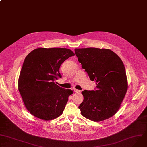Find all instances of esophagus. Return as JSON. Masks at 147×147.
<instances>
[{"label":"esophagus","mask_w":147,"mask_h":147,"mask_svg":"<svg viewBox=\"0 0 147 147\" xmlns=\"http://www.w3.org/2000/svg\"><path fill=\"white\" fill-rule=\"evenodd\" d=\"M74 92L76 93H80L81 92V91H80V90H78L76 89H74Z\"/></svg>","instance_id":"34e87169"}]
</instances>
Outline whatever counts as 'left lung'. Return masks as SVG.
Segmentation results:
<instances>
[{"mask_svg": "<svg viewBox=\"0 0 147 147\" xmlns=\"http://www.w3.org/2000/svg\"><path fill=\"white\" fill-rule=\"evenodd\" d=\"M79 62L90 80L96 82V91L82 92L84 100L79 106L81 114L95 122L114 115L128 90L124 65L119 56L109 49H75Z\"/></svg>", "mask_w": 147, "mask_h": 147, "instance_id": "8db88e82", "label": "left lung"}]
</instances>
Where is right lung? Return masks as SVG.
I'll use <instances>...</instances> for the list:
<instances>
[{
	"label": "right lung",
	"mask_w": 147,
	"mask_h": 147,
	"mask_svg": "<svg viewBox=\"0 0 147 147\" xmlns=\"http://www.w3.org/2000/svg\"><path fill=\"white\" fill-rule=\"evenodd\" d=\"M75 53L60 48H39L25 58L18 80V89L24 105L32 115L45 121L61 115L71 89L62 88L55 83L61 78L59 67Z\"/></svg>",
	"instance_id": "add662e5"
}]
</instances>
